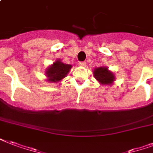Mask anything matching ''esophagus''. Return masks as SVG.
I'll return each instance as SVG.
<instances>
[{"label":"esophagus","mask_w":153,"mask_h":153,"mask_svg":"<svg viewBox=\"0 0 153 153\" xmlns=\"http://www.w3.org/2000/svg\"><path fill=\"white\" fill-rule=\"evenodd\" d=\"M79 66H81V67H85L86 65V62H79Z\"/></svg>","instance_id":"obj_1"}]
</instances>
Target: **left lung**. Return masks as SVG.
<instances>
[{"instance_id":"1","label":"left lung","mask_w":153,"mask_h":153,"mask_svg":"<svg viewBox=\"0 0 153 153\" xmlns=\"http://www.w3.org/2000/svg\"><path fill=\"white\" fill-rule=\"evenodd\" d=\"M94 76L102 85H112L114 83L115 76L106 67H97L94 70Z\"/></svg>"}]
</instances>
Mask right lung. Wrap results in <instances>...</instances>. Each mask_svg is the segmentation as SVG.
I'll use <instances>...</instances> for the list:
<instances>
[{
	"instance_id": "1",
	"label": "right lung",
	"mask_w": 153,
	"mask_h": 153,
	"mask_svg": "<svg viewBox=\"0 0 153 153\" xmlns=\"http://www.w3.org/2000/svg\"><path fill=\"white\" fill-rule=\"evenodd\" d=\"M72 66L70 64H66L61 62L60 59H57L53 64L49 66L46 70V76L48 78V81L52 82H60L62 79L67 76Z\"/></svg>"
}]
</instances>
